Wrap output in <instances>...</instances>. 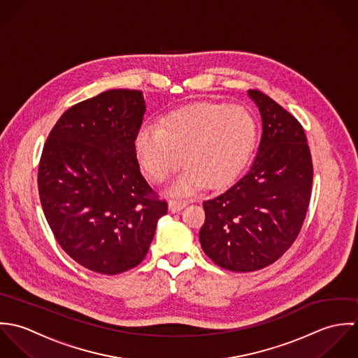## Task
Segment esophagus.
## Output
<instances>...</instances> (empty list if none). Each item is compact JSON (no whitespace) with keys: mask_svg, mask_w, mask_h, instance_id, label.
<instances>
[{"mask_svg":"<svg viewBox=\"0 0 358 358\" xmlns=\"http://www.w3.org/2000/svg\"><path fill=\"white\" fill-rule=\"evenodd\" d=\"M185 205H187V202L182 199H170L169 201V208L171 212H180L181 209L185 208Z\"/></svg>","mask_w":358,"mask_h":358,"instance_id":"esophagus-1","label":"esophagus"}]
</instances>
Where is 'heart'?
I'll return each mask as SVG.
<instances>
[{
	"label": "heart",
	"mask_w": 358,
	"mask_h": 358,
	"mask_svg": "<svg viewBox=\"0 0 358 358\" xmlns=\"http://www.w3.org/2000/svg\"><path fill=\"white\" fill-rule=\"evenodd\" d=\"M256 133V122L243 106L199 102L170 113L160 127H143L136 148L143 171L155 182L176 173L184 153L188 167L176 191L189 192L203 181L218 188L235 180L252 155Z\"/></svg>",
	"instance_id": "1"
}]
</instances>
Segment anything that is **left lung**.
I'll list each match as a JSON object with an SVG mask.
<instances>
[{"label": "left lung", "mask_w": 358, "mask_h": 358, "mask_svg": "<svg viewBox=\"0 0 358 358\" xmlns=\"http://www.w3.org/2000/svg\"><path fill=\"white\" fill-rule=\"evenodd\" d=\"M259 106L263 134L249 170L203 201L199 232L217 266L252 273L277 262L296 241L311 196L313 159L304 130L273 98L249 90Z\"/></svg>", "instance_id": "1"}]
</instances>
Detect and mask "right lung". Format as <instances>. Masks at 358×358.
<instances>
[{
  "label": "right lung",
  "instance_id": "right-lung-1",
  "mask_svg": "<svg viewBox=\"0 0 358 358\" xmlns=\"http://www.w3.org/2000/svg\"><path fill=\"white\" fill-rule=\"evenodd\" d=\"M143 113L141 91L101 92L69 108L43 148L38 194L45 218L61 248L94 273L137 267L167 213L137 160Z\"/></svg>",
  "mask_w": 358,
  "mask_h": 358
}]
</instances>
